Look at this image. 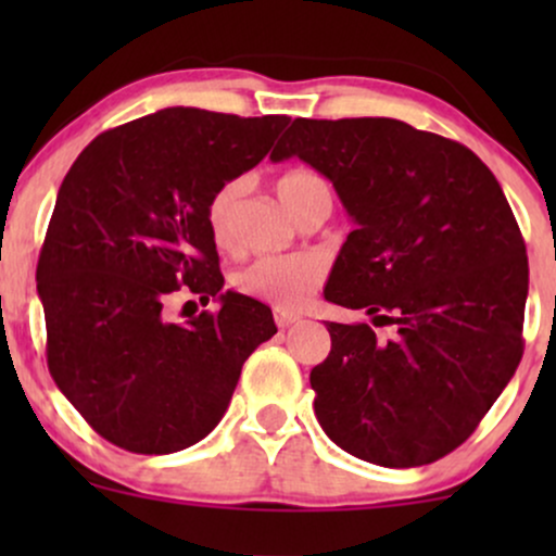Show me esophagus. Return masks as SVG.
I'll return each mask as SVG.
<instances>
[{"mask_svg":"<svg viewBox=\"0 0 556 556\" xmlns=\"http://www.w3.org/2000/svg\"><path fill=\"white\" fill-rule=\"evenodd\" d=\"M274 321H277L279 329H287V327H292V324H298L300 316L285 314V311H274Z\"/></svg>","mask_w":556,"mask_h":556,"instance_id":"1","label":"esophagus"}]
</instances>
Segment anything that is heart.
<instances>
[{
	"instance_id": "obj_1",
	"label": "heart",
	"mask_w": 556,
	"mask_h": 556,
	"mask_svg": "<svg viewBox=\"0 0 556 556\" xmlns=\"http://www.w3.org/2000/svg\"><path fill=\"white\" fill-rule=\"evenodd\" d=\"M238 182H225L208 198L206 225L208 235L222 251L235 248V214H238ZM277 195L292 216H300L316 201L329 198V188L321 177L308 169H290L277 180ZM331 201V198H329ZM327 277V266L311 253H292V256H264L245 266L235 285L245 295L264 300L277 311H300L311 303L318 287Z\"/></svg>"
}]
</instances>
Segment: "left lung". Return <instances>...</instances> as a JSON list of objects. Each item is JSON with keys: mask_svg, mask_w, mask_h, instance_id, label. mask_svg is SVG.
<instances>
[{"mask_svg": "<svg viewBox=\"0 0 556 556\" xmlns=\"http://www.w3.org/2000/svg\"><path fill=\"white\" fill-rule=\"evenodd\" d=\"M334 185L355 229L324 298L368 324L327 321L311 371L314 410L337 446L418 468L470 437L522 358L528 256L500 182L473 151L389 117L292 119L271 151Z\"/></svg>", "mask_w": 556, "mask_h": 556, "instance_id": "obj_1", "label": "left lung"}]
</instances>
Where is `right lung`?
Returning <instances> with one entry per match:
<instances>
[{"mask_svg": "<svg viewBox=\"0 0 556 556\" xmlns=\"http://www.w3.org/2000/svg\"><path fill=\"white\" fill-rule=\"evenodd\" d=\"M287 123L169 106L96 136L62 180L36 266L47 363L106 442L136 455L201 442L242 363L277 334L269 305L222 295L206 206L269 154ZM177 294L219 296L223 308L175 325Z\"/></svg>", "mask_w": 556, "mask_h": 556, "instance_id": "right-lung-1", "label": "right lung"}]
</instances>
